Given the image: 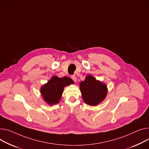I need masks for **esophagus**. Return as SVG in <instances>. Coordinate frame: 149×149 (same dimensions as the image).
<instances>
[{"label":"esophagus","mask_w":149,"mask_h":149,"mask_svg":"<svg viewBox=\"0 0 149 149\" xmlns=\"http://www.w3.org/2000/svg\"><path fill=\"white\" fill-rule=\"evenodd\" d=\"M71 78L73 80V81H74V82H77V77L75 76V75H72L71 76Z\"/></svg>","instance_id":"34e87169"}]
</instances>
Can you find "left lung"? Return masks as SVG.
I'll use <instances>...</instances> for the list:
<instances>
[{
    "mask_svg": "<svg viewBox=\"0 0 149 149\" xmlns=\"http://www.w3.org/2000/svg\"><path fill=\"white\" fill-rule=\"evenodd\" d=\"M80 86L83 100L88 105L100 104L105 100L108 93L106 84L97 80L92 75H87Z\"/></svg>",
    "mask_w": 149,
    "mask_h": 149,
    "instance_id": "8db88e82",
    "label": "left lung"
}]
</instances>
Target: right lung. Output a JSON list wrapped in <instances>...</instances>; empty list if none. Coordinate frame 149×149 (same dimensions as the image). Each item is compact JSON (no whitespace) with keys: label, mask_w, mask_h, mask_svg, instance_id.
<instances>
[{"label":"right lung","mask_w":149,"mask_h":149,"mask_svg":"<svg viewBox=\"0 0 149 149\" xmlns=\"http://www.w3.org/2000/svg\"><path fill=\"white\" fill-rule=\"evenodd\" d=\"M71 84H74L71 78L67 77L59 78L54 75L41 87L40 93L44 101L48 105L57 104L60 102L64 88Z\"/></svg>","instance_id":"obj_1"}]
</instances>
